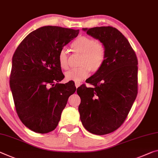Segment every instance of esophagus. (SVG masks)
Returning <instances> with one entry per match:
<instances>
[{
    "label": "esophagus",
    "mask_w": 158,
    "mask_h": 158,
    "mask_svg": "<svg viewBox=\"0 0 158 158\" xmlns=\"http://www.w3.org/2000/svg\"><path fill=\"white\" fill-rule=\"evenodd\" d=\"M74 85H75V86L77 87V88H78V87L80 86V85H81V83H80V82H75Z\"/></svg>",
    "instance_id": "1"
}]
</instances>
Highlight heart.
<instances>
[{"mask_svg":"<svg viewBox=\"0 0 158 158\" xmlns=\"http://www.w3.org/2000/svg\"><path fill=\"white\" fill-rule=\"evenodd\" d=\"M71 48L74 52L81 54L79 62L80 67L66 72L67 81H81L88 76L89 71L95 73L102 67L106 57V49L101 41L81 36L72 42ZM58 62L62 69L68 68V55L64 49L59 52Z\"/></svg>","mask_w":158,"mask_h":158,"instance_id":"b5f03b06","label":"heart"}]
</instances>
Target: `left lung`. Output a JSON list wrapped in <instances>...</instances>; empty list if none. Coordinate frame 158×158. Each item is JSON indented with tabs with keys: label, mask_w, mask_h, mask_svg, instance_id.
<instances>
[{
	"label": "left lung",
	"mask_w": 158,
	"mask_h": 158,
	"mask_svg": "<svg viewBox=\"0 0 158 158\" xmlns=\"http://www.w3.org/2000/svg\"><path fill=\"white\" fill-rule=\"evenodd\" d=\"M82 30L103 44L106 57L101 68L87 80L94 88L81 85L77 90L80 119L91 133L107 134L123 124L136 99L138 60L128 40L114 27Z\"/></svg>",
	"instance_id": "8db88e82"
}]
</instances>
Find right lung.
<instances>
[{
    "mask_svg": "<svg viewBox=\"0 0 158 158\" xmlns=\"http://www.w3.org/2000/svg\"><path fill=\"white\" fill-rule=\"evenodd\" d=\"M78 34L79 29L42 27L27 35L15 52L10 86L17 115L31 131H53L76 91L72 83H59L64 76L58 56Z\"/></svg>",
    "mask_w": 158,
    "mask_h": 158,
    "instance_id": "obj_1",
    "label": "right lung"
}]
</instances>
